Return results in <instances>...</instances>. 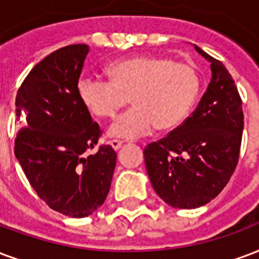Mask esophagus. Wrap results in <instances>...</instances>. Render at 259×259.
<instances>
[{
	"mask_svg": "<svg viewBox=\"0 0 259 259\" xmlns=\"http://www.w3.org/2000/svg\"><path fill=\"white\" fill-rule=\"evenodd\" d=\"M110 145L115 149V151H118V149H119L120 147L123 145V143H122V141H119V140H111Z\"/></svg>",
	"mask_w": 259,
	"mask_h": 259,
	"instance_id": "34e87169",
	"label": "esophagus"
}]
</instances>
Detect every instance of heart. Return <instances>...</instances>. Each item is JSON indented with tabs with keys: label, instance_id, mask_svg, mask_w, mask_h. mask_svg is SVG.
Here are the masks:
<instances>
[{
	"label": "heart",
	"instance_id": "b5f03b06",
	"mask_svg": "<svg viewBox=\"0 0 259 259\" xmlns=\"http://www.w3.org/2000/svg\"><path fill=\"white\" fill-rule=\"evenodd\" d=\"M110 81L83 75L76 96L96 118H112L127 103L133 107L119 115L108 136L133 140L159 129H173L188 116L200 93L195 67L164 56H133L107 67Z\"/></svg>",
	"mask_w": 259,
	"mask_h": 259
}]
</instances>
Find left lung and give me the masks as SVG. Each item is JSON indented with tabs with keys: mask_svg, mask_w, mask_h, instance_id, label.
Segmentation results:
<instances>
[{
	"mask_svg": "<svg viewBox=\"0 0 259 259\" xmlns=\"http://www.w3.org/2000/svg\"><path fill=\"white\" fill-rule=\"evenodd\" d=\"M195 49L210 61L207 91L184 123L144 149L155 192L176 208L204 206L225 188L239 160L244 126L242 99L229 71Z\"/></svg>",
	"mask_w": 259,
	"mask_h": 259,
	"instance_id": "8db88e82",
	"label": "left lung"
}]
</instances>
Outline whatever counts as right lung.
<instances>
[{
  "label": "right lung",
  "mask_w": 259,
  "mask_h": 259,
  "mask_svg": "<svg viewBox=\"0 0 259 259\" xmlns=\"http://www.w3.org/2000/svg\"><path fill=\"white\" fill-rule=\"evenodd\" d=\"M88 53V45L76 44L48 55L16 96L22 124L15 140L16 159L38 196L72 218L88 217L104 203L116 163L110 145L86 156L101 135L76 96Z\"/></svg>",
  "instance_id": "obj_1"
}]
</instances>
